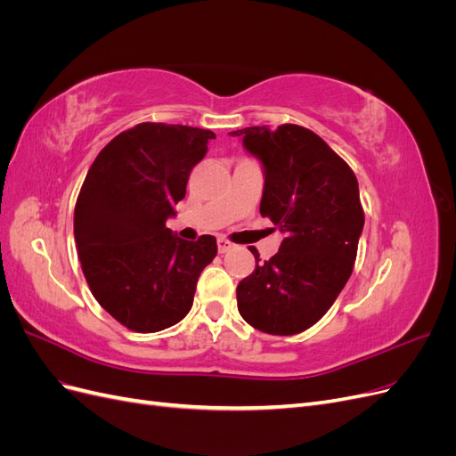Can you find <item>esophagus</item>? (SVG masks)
I'll return each instance as SVG.
<instances>
[{"label": "esophagus", "mask_w": 456, "mask_h": 456, "mask_svg": "<svg viewBox=\"0 0 456 456\" xmlns=\"http://www.w3.org/2000/svg\"><path fill=\"white\" fill-rule=\"evenodd\" d=\"M216 245H218V253H228V251L233 249V243L228 241L226 238H218Z\"/></svg>", "instance_id": "esophagus-1"}]
</instances>
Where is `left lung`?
I'll return each instance as SVG.
<instances>
[{"label":"left lung","mask_w":456,"mask_h":456,"mask_svg":"<svg viewBox=\"0 0 456 456\" xmlns=\"http://www.w3.org/2000/svg\"><path fill=\"white\" fill-rule=\"evenodd\" d=\"M245 150L260 159V215L285 233L280 251L238 285L243 320L268 335H297L333 306L354 270L365 223L354 171L306 127H245Z\"/></svg>","instance_id":"left-lung-1"}]
</instances>
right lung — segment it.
Instances as JSON below:
<instances>
[{
  "instance_id": "obj_1",
  "label": "right lung",
  "mask_w": 456,
  "mask_h": 456,
  "mask_svg": "<svg viewBox=\"0 0 456 456\" xmlns=\"http://www.w3.org/2000/svg\"><path fill=\"white\" fill-rule=\"evenodd\" d=\"M211 139L207 129L139 123L101 150L79 190L81 270L96 302L136 333L181 322L200 273L216 256L213 236L184 241L165 226Z\"/></svg>"
}]
</instances>
